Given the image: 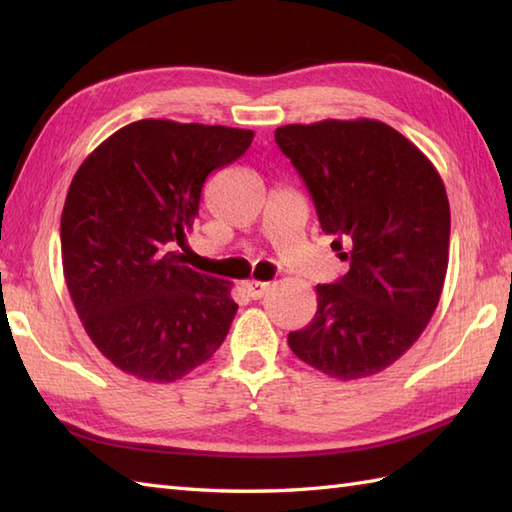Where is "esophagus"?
Listing matches in <instances>:
<instances>
[{"instance_id": "34e87169", "label": "esophagus", "mask_w": 512, "mask_h": 512, "mask_svg": "<svg viewBox=\"0 0 512 512\" xmlns=\"http://www.w3.org/2000/svg\"><path fill=\"white\" fill-rule=\"evenodd\" d=\"M244 290L248 292V295L250 297H253V299H262L264 295H268V292H270V284H266V281H246V284H244Z\"/></svg>"}]
</instances>
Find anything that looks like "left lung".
<instances>
[{
    "label": "left lung",
    "mask_w": 512,
    "mask_h": 512,
    "mask_svg": "<svg viewBox=\"0 0 512 512\" xmlns=\"http://www.w3.org/2000/svg\"><path fill=\"white\" fill-rule=\"evenodd\" d=\"M275 140L312 195L350 270L317 286V314L288 345L303 363L358 380L396 363L438 308L451 211L438 169L372 118L277 127Z\"/></svg>",
    "instance_id": "left-lung-1"
}]
</instances>
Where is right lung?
<instances>
[{
	"instance_id": "obj_1",
	"label": "right lung",
	"mask_w": 512,
	"mask_h": 512,
	"mask_svg": "<svg viewBox=\"0 0 512 512\" xmlns=\"http://www.w3.org/2000/svg\"><path fill=\"white\" fill-rule=\"evenodd\" d=\"M250 129L145 118L74 173L61 213L63 277L85 332L125 374L173 383L215 354L237 312L231 284L184 266L209 173Z\"/></svg>"
}]
</instances>
